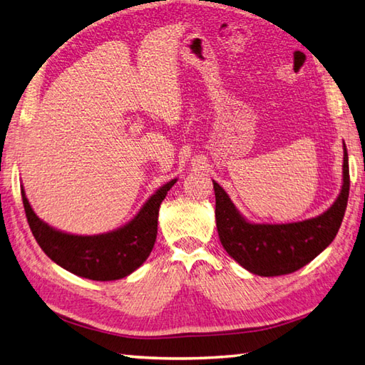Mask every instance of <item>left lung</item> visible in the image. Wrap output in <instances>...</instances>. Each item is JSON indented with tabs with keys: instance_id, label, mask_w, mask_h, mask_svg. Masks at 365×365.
<instances>
[{
	"instance_id": "left-lung-1",
	"label": "left lung",
	"mask_w": 365,
	"mask_h": 365,
	"mask_svg": "<svg viewBox=\"0 0 365 365\" xmlns=\"http://www.w3.org/2000/svg\"><path fill=\"white\" fill-rule=\"evenodd\" d=\"M218 237L231 258L258 276H281L303 268L335 240L349 195L348 151L343 143V187L330 209L309 220L284 225L249 223L214 182Z\"/></svg>"
}]
</instances>
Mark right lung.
<instances>
[{
  "label": "right lung",
  "mask_w": 365,
  "mask_h": 365,
  "mask_svg": "<svg viewBox=\"0 0 365 365\" xmlns=\"http://www.w3.org/2000/svg\"><path fill=\"white\" fill-rule=\"evenodd\" d=\"M175 182L158 190L123 228L97 236H76L51 228L33 212L24 190L22 201L31 233L52 262L86 279L116 281L134 273L153 250L160 205Z\"/></svg>",
  "instance_id": "obj_1"
}]
</instances>
